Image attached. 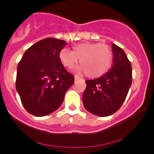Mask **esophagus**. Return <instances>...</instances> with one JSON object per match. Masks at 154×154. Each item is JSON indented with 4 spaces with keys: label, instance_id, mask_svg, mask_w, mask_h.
<instances>
[{
    "label": "esophagus",
    "instance_id": "esophagus-1",
    "mask_svg": "<svg viewBox=\"0 0 154 154\" xmlns=\"http://www.w3.org/2000/svg\"><path fill=\"white\" fill-rule=\"evenodd\" d=\"M79 79H81V78H80V77H79L78 75L75 76V82L79 81Z\"/></svg>",
    "mask_w": 154,
    "mask_h": 154
}]
</instances>
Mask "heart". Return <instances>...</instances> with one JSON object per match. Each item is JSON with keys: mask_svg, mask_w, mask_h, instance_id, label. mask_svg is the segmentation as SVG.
Instances as JSON below:
<instances>
[{"mask_svg": "<svg viewBox=\"0 0 154 154\" xmlns=\"http://www.w3.org/2000/svg\"><path fill=\"white\" fill-rule=\"evenodd\" d=\"M62 65L72 69L79 58L85 73L90 77H97L106 73L112 65V52L108 45L101 43H83L73 48V51L62 48L59 53Z\"/></svg>", "mask_w": 154, "mask_h": 154, "instance_id": "obj_1", "label": "heart"}]
</instances>
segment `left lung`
<instances>
[{
	"instance_id": "left-lung-1",
	"label": "left lung",
	"mask_w": 154,
	"mask_h": 154,
	"mask_svg": "<svg viewBox=\"0 0 154 154\" xmlns=\"http://www.w3.org/2000/svg\"><path fill=\"white\" fill-rule=\"evenodd\" d=\"M112 49L111 69L99 78L85 80L82 96L85 108L99 116H108L119 110L132 84V66L126 53L115 44Z\"/></svg>"
}]
</instances>
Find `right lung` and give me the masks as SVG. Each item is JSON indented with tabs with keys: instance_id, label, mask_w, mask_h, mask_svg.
Here are the masks:
<instances>
[{
	"instance_id": "obj_1",
	"label": "right lung",
	"mask_w": 154,
	"mask_h": 154,
	"mask_svg": "<svg viewBox=\"0 0 154 154\" xmlns=\"http://www.w3.org/2000/svg\"><path fill=\"white\" fill-rule=\"evenodd\" d=\"M67 45L48 38L26 50L17 65L16 89L23 106L36 116L48 115L62 105L74 75L61 62L59 53Z\"/></svg>"
}]
</instances>
